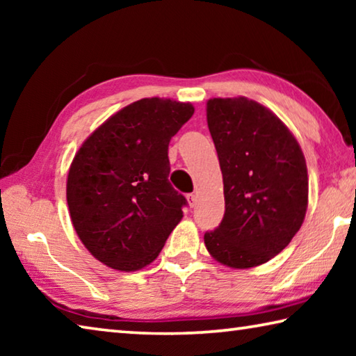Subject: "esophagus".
I'll return each mask as SVG.
<instances>
[{"label": "esophagus", "mask_w": 356, "mask_h": 356, "mask_svg": "<svg viewBox=\"0 0 356 356\" xmlns=\"http://www.w3.org/2000/svg\"><path fill=\"white\" fill-rule=\"evenodd\" d=\"M186 201H188L190 207H195V204H196V195H195V193H190V195H186Z\"/></svg>", "instance_id": "1"}]
</instances>
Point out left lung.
I'll return each mask as SVG.
<instances>
[{"mask_svg": "<svg viewBox=\"0 0 356 356\" xmlns=\"http://www.w3.org/2000/svg\"><path fill=\"white\" fill-rule=\"evenodd\" d=\"M207 125L225 184V216L204 234V243L222 265L257 267L280 254L303 225L305 155L276 114L246 97L210 99Z\"/></svg>", "mask_w": 356, "mask_h": 356, "instance_id": "obj_1", "label": "left lung"}]
</instances>
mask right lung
<instances>
[{
	"mask_svg": "<svg viewBox=\"0 0 356 356\" xmlns=\"http://www.w3.org/2000/svg\"><path fill=\"white\" fill-rule=\"evenodd\" d=\"M195 108L141 99L113 114L81 144L67 176L70 220L88 251L114 270L146 267L182 220L168 146Z\"/></svg>",
	"mask_w": 356,
	"mask_h": 356,
	"instance_id": "obj_1",
	"label": "right lung"
}]
</instances>
